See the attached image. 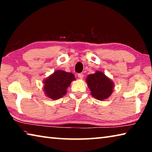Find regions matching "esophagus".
I'll list each match as a JSON object with an SVG mask.
<instances>
[{
  "instance_id": "obj_1",
  "label": "esophagus",
  "mask_w": 152,
  "mask_h": 152,
  "mask_svg": "<svg viewBox=\"0 0 152 152\" xmlns=\"http://www.w3.org/2000/svg\"><path fill=\"white\" fill-rule=\"evenodd\" d=\"M78 78L80 79H82V78H83V77H84V75H83V74L80 73V74H78Z\"/></svg>"
}]
</instances>
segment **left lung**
Instances as JSON below:
<instances>
[{
    "label": "left lung",
    "mask_w": 152,
    "mask_h": 152,
    "mask_svg": "<svg viewBox=\"0 0 152 152\" xmlns=\"http://www.w3.org/2000/svg\"><path fill=\"white\" fill-rule=\"evenodd\" d=\"M91 95L99 101L107 99L113 93L114 83L109 77L101 71L89 74L86 79Z\"/></svg>",
    "instance_id": "left-lung-1"
}]
</instances>
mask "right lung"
I'll return each mask as SVG.
<instances>
[{
  "mask_svg": "<svg viewBox=\"0 0 152 152\" xmlns=\"http://www.w3.org/2000/svg\"><path fill=\"white\" fill-rule=\"evenodd\" d=\"M75 80L72 73L57 70L43 80V91L50 99H59L66 94L67 88Z\"/></svg>",
  "mask_w": 152,
  "mask_h": 152,
  "instance_id": "right-lung-1",
  "label": "right lung"
}]
</instances>
